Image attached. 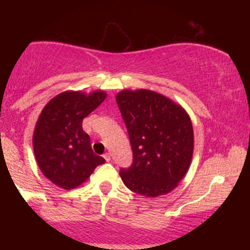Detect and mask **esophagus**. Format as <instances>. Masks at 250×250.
Here are the masks:
<instances>
[{
	"instance_id": "1",
	"label": "esophagus",
	"mask_w": 250,
	"mask_h": 250,
	"mask_svg": "<svg viewBox=\"0 0 250 250\" xmlns=\"http://www.w3.org/2000/svg\"><path fill=\"white\" fill-rule=\"evenodd\" d=\"M103 157H104V160L107 162H109L111 160V155H110V153H105L104 155H103Z\"/></svg>"
}]
</instances>
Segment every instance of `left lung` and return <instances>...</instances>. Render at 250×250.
Wrapping results in <instances>:
<instances>
[{
    "label": "left lung",
    "instance_id": "obj_1",
    "mask_svg": "<svg viewBox=\"0 0 250 250\" xmlns=\"http://www.w3.org/2000/svg\"><path fill=\"white\" fill-rule=\"evenodd\" d=\"M116 102L133 150V163L120 176L134 193L167 194L187 174L194 150L191 121L185 109L151 90H123Z\"/></svg>",
    "mask_w": 250,
    "mask_h": 250
}]
</instances>
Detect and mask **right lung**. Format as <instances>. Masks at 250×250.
<instances>
[{
  "mask_svg": "<svg viewBox=\"0 0 250 250\" xmlns=\"http://www.w3.org/2000/svg\"><path fill=\"white\" fill-rule=\"evenodd\" d=\"M104 91L93 94L65 91L43 108L34 131L37 165L47 179L63 189L76 188L104 159L91 149L90 137L82 129L85 116L105 99Z\"/></svg>",
  "mask_w": 250,
  "mask_h": 250,
  "instance_id": "add662e5",
  "label": "right lung"
}]
</instances>
